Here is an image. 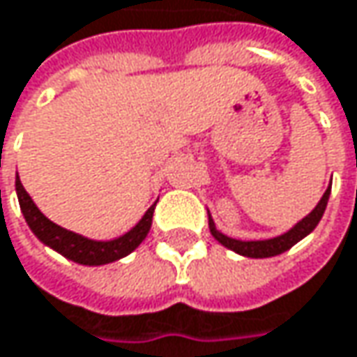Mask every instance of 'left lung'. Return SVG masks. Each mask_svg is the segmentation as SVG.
<instances>
[{
  "label": "left lung",
  "mask_w": 357,
  "mask_h": 357,
  "mask_svg": "<svg viewBox=\"0 0 357 357\" xmlns=\"http://www.w3.org/2000/svg\"><path fill=\"white\" fill-rule=\"evenodd\" d=\"M329 195H331V187L325 191V195L321 197L319 205H317L302 222H298L290 232H286V234H282V236H278V238H269V241H248V243H245V241H236V238H230V236L222 234V232L215 228V224H213L211 218H209V230H211V234H213L222 245L228 246L230 250H234V252H238V255L252 257V259L275 257V255H282V252L290 250L291 246L296 245L298 241H302L306 234H310V232L317 228V224L321 222V218H323V213H325V207H327Z\"/></svg>",
  "instance_id": "8db88e82"
}]
</instances>
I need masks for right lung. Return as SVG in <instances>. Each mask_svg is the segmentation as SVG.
Segmentation results:
<instances>
[{
    "label": "right lung",
    "instance_id": "right-lung-1",
    "mask_svg": "<svg viewBox=\"0 0 357 357\" xmlns=\"http://www.w3.org/2000/svg\"><path fill=\"white\" fill-rule=\"evenodd\" d=\"M16 193H18L24 218H26L30 230L36 234V238L79 265H107L116 259H123L131 250H135L142 245V241L148 236V232L152 228V215L156 209V203H154L146 211V215L139 220V224L133 230H129L127 234H123L121 238L109 241V243H98V241H88L79 234H73L66 228L53 224L49 218H45L40 213V209L34 205V201L30 199V195L24 191L20 178H16Z\"/></svg>",
    "mask_w": 357,
    "mask_h": 357
}]
</instances>
